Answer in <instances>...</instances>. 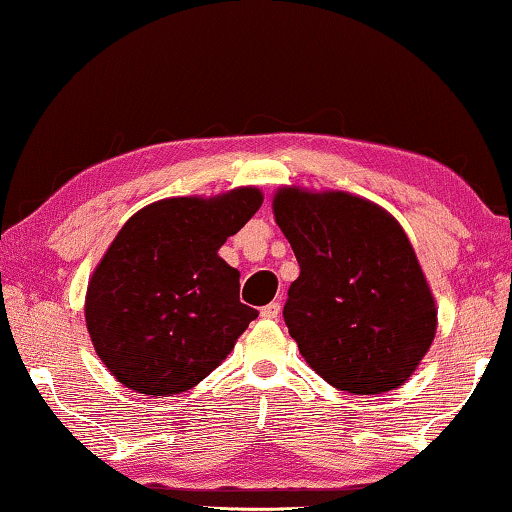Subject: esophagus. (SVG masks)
I'll return each instance as SVG.
<instances>
[{
  "label": "esophagus",
  "mask_w": 512,
  "mask_h": 512,
  "mask_svg": "<svg viewBox=\"0 0 512 512\" xmlns=\"http://www.w3.org/2000/svg\"><path fill=\"white\" fill-rule=\"evenodd\" d=\"M259 315H262L264 319H278L280 317V303L273 301L269 305H264V308L259 310Z\"/></svg>",
  "instance_id": "1"
}]
</instances>
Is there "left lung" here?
<instances>
[{
    "label": "left lung",
    "instance_id": "obj_1",
    "mask_svg": "<svg viewBox=\"0 0 512 512\" xmlns=\"http://www.w3.org/2000/svg\"><path fill=\"white\" fill-rule=\"evenodd\" d=\"M273 213L301 266L282 317L310 368L356 395L402 386L437 308L398 220L356 195L299 188H282Z\"/></svg>",
    "mask_w": 512,
    "mask_h": 512
}]
</instances>
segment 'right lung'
<instances>
[{"label": "right lung", "mask_w": 512, "mask_h": 512, "mask_svg": "<svg viewBox=\"0 0 512 512\" xmlns=\"http://www.w3.org/2000/svg\"><path fill=\"white\" fill-rule=\"evenodd\" d=\"M262 207L257 188L172 197L121 227L87 287L96 354L126 388L172 395L216 370L259 315L218 248Z\"/></svg>", "instance_id": "obj_1"}]
</instances>
